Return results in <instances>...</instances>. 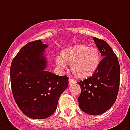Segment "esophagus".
<instances>
[{"mask_svg":"<svg viewBox=\"0 0 130 130\" xmlns=\"http://www.w3.org/2000/svg\"><path fill=\"white\" fill-rule=\"evenodd\" d=\"M73 83H75V81H74L73 79H71V78H70V77H69V84H73Z\"/></svg>","mask_w":130,"mask_h":130,"instance_id":"1","label":"esophagus"}]
</instances>
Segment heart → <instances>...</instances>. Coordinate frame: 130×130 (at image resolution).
Returning a JSON list of instances; mask_svg holds the SVG:
<instances>
[{
    "label": "heart",
    "instance_id": "b5f03b06",
    "mask_svg": "<svg viewBox=\"0 0 130 130\" xmlns=\"http://www.w3.org/2000/svg\"><path fill=\"white\" fill-rule=\"evenodd\" d=\"M101 61V53L97 48L77 44L62 51L61 57H57L56 63L63 67L66 66L65 63L69 64L76 78L86 79L94 75Z\"/></svg>",
    "mask_w": 130,
    "mask_h": 130
}]
</instances>
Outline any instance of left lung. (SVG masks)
Wrapping results in <instances>:
<instances>
[{
    "label": "left lung",
    "instance_id": "1",
    "mask_svg": "<svg viewBox=\"0 0 130 130\" xmlns=\"http://www.w3.org/2000/svg\"><path fill=\"white\" fill-rule=\"evenodd\" d=\"M103 57L94 75L77 82L81 88L79 108L87 114L101 115L115 103L119 91L120 67L117 56L103 40L93 37Z\"/></svg>",
    "mask_w": 130,
    "mask_h": 130
}]
</instances>
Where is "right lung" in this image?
Segmentation results:
<instances>
[{"instance_id":"add662e5","label":"right lung","mask_w":130,"mask_h":130,"mask_svg":"<svg viewBox=\"0 0 130 130\" xmlns=\"http://www.w3.org/2000/svg\"><path fill=\"white\" fill-rule=\"evenodd\" d=\"M41 40L25 44L13 59L10 69L11 90L17 106L31 119H46L57 109L58 101L69 84V77L46 71Z\"/></svg>"}]
</instances>
